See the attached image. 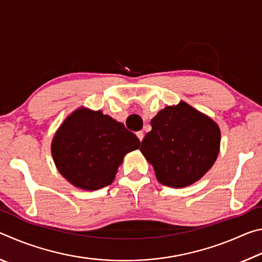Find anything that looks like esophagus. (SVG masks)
<instances>
[{
    "label": "esophagus",
    "mask_w": 262,
    "mask_h": 262,
    "mask_svg": "<svg viewBox=\"0 0 262 262\" xmlns=\"http://www.w3.org/2000/svg\"><path fill=\"white\" fill-rule=\"evenodd\" d=\"M136 136L139 137V140L142 142V140H143V137H144V133L142 132V130H140V132H137L136 133Z\"/></svg>",
    "instance_id": "obj_1"
}]
</instances>
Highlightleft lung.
Listing matches in <instances>:
<instances>
[{
  "mask_svg": "<svg viewBox=\"0 0 262 262\" xmlns=\"http://www.w3.org/2000/svg\"><path fill=\"white\" fill-rule=\"evenodd\" d=\"M220 145L219 125L181 100L152 118L151 130L144 136L140 150L159 183L181 188L196 183L210 170Z\"/></svg>",
  "mask_w": 262,
  "mask_h": 262,
  "instance_id": "8db88e82",
  "label": "left lung"
}]
</instances>
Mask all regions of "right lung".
<instances>
[{"mask_svg":"<svg viewBox=\"0 0 262 262\" xmlns=\"http://www.w3.org/2000/svg\"><path fill=\"white\" fill-rule=\"evenodd\" d=\"M140 140L101 111L78 107L55 132L51 150L57 171L75 187L97 190L113 183L123 157Z\"/></svg>","mask_w":262,"mask_h":262,"instance_id":"add662e5","label":"right lung"}]
</instances>
